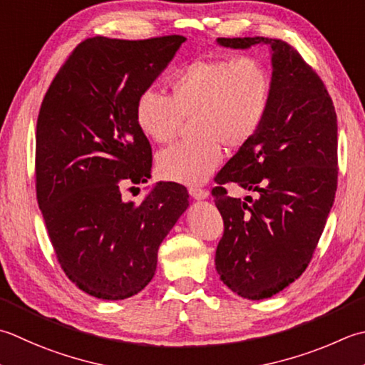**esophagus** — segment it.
<instances>
[{
  "mask_svg": "<svg viewBox=\"0 0 365 365\" xmlns=\"http://www.w3.org/2000/svg\"><path fill=\"white\" fill-rule=\"evenodd\" d=\"M188 192H190V196L195 197V199H204V197L209 196V191L204 190V188H199V187H191L188 190Z\"/></svg>",
  "mask_w": 365,
  "mask_h": 365,
  "instance_id": "esophagus-1",
  "label": "esophagus"
}]
</instances>
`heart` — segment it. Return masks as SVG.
I'll return each instance as SVG.
<instances>
[{
	"label": "heart",
	"instance_id": "heart-1",
	"mask_svg": "<svg viewBox=\"0 0 365 365\" xmlns=\"http://www.w3.org/2000/svg\"><path fill=\"white\" fill-rule=\"evenodd\" d=\"M272 73L258 56L199 58L169 78L170 95L142 91L135 123L156 144L174 140L185 118L190 139L158 155L160 174L177 183L199 185L212 175L230 150L245 147L267 117L272 101Z\"/></svg>",
	"mask_w": 365,
	"mask_h": 365
}]
</instances>
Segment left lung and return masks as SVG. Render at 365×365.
I'll use <instances>...</instances> for the list:
<instances>
[{
    "mask_svg": "<svg viewBox=\"0 0 365 365\" xmlns=\"http://www.w3.org/2000/svg\"><path fill=\"white\" fill-rule=\"evenodd\" d=\"M218 44L272 48V101L258 134L217 174L212 190L225 231L217 272L239 296L259 301L309 267L337 191V115L326 85L282 39L218 38ZM226 182L256 190L231 198Z\"/></svg>",
    "mask_w": 365,
    "mask_h": 365,
    "instance_id": "left-lung-1",
    "label": "left lung"
}]
</instances>
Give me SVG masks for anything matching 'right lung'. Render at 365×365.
<instances>
[{
	"label": "right lung",
	"mask_w": 365,
	"mask_h": 365,
	"mask_svg": "<svg viewBox=\"0 0 365 365\" xmlns=\"http://www.w3.org/2000/svg\"><path fill=\"white\" fill-rule=\"evenodd\" d=\"M183 36L78 44L50 83L36 126V196L63 272L90 296L120 301L152 280L163 239L187 210L178 183H156L139 205L121 196L147 182L152 145L135 101ZM131 190V188H130Z\"/></svg>",
	"instance_id": "1"
}]
</instances>
